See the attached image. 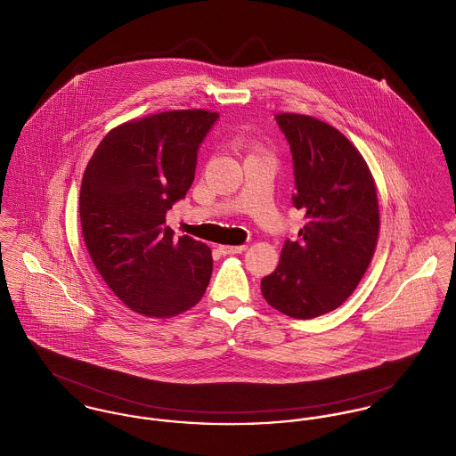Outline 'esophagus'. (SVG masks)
<instances>
[{
  "label": "esophagus",
  "instance_id": "1",
  "mask_svg": "<svg viewBox=\"0 0 456 456\" xmlns=\"http://www.w3.org/2000/svg\"><path fill=\"white\" fill-rule=\"evenodd\" d=\"M246 246H227L222 245L218 246V251L222 253V255H232V253H241V251H245Z\"/></svg>",
  "mask_w": 456,
  "mask_h": 456
}]
</instances>
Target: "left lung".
<instances>
[{
	"instance_id": "8db88e82",
	"label": "left lung",
	"mask_w": 456,
	"mask_h": 456,
	"mask_svg": "<svg viewBox=\"0 0 456 456\" xmlns=\"http://www.w3.org/2000/svg\"><path fill=\"white\" fill-rule=\"evenodd\" d=\"M276 121L293 158V207L305 210L307 222L298 241H284L276 271L260 288L276 311L313 319L340 307L373 258L377 187L361 152L337 128L291 112Z\"/></svg>"
}]
</instances>
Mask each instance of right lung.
I'll return each instance as SVG.
<instances>
[{
  "label": "right lung",
  "instance_id": "add662e5",
  "mask_svg": "<svg viewBox=\"0 0 456 456\" xmlns=\"http://www.w3.org/2000/svg\"><path fill=\"white\" fill-rule=\"evenodd\" d=\"M216 119L203 109L132 119L105 135L85 170L86 249L114 295L139 314H182L210 282V248L189 236L175 240L167 211L192 185L198 149Z\"/></svg>",
  "mask_w": 456,
  "mask_h": 456
}]
</instances>
